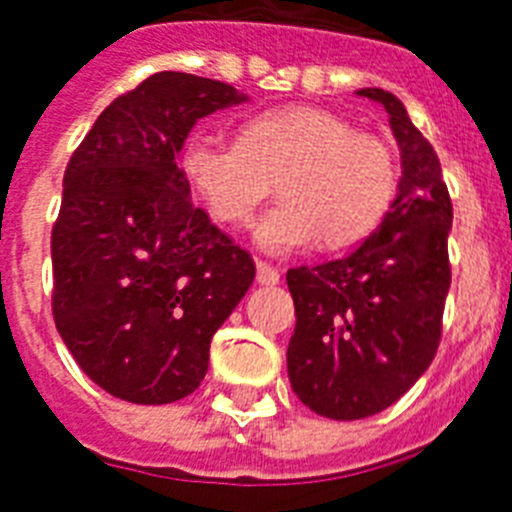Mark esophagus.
<instances>
[{
	"label": "esophagus",
	"instance_id": "esophagus-1",
	"mask_svg": "<svg viewBox=\"0 0 512 512\" xmlns=\"http://www.w3.org/2000/svg\"><path fill=\"white\" fill-rule=\"evenodd\" d=\"M256 282H259V285H277V282H280V272H277L272 264L259 261V264H256Z\"/></svg>",
	"mask_w": 512,
	"mask_h": 512
}]
</instances>
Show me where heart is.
Listing matches in <instances>:
<instances>
[{
	"instance_id": "b5f03b06",
	"label": "heart",
	"mask_w": 512,
	"mask_h": 512,
	"mask_svg": "<svg viewBox=\"0 0 512 512\" xmlns=\"http://www.w3.org/2000/svg\"><path fill=\"white\" fill-rule=\"evenodd\" d=\"M180 172L214 222L248 225L274 183L282 201L253 230L261 251L282 256L322 240L348 248L387 217L398 190V162L379 135L324 109H280L253 117L240 141L190 135Z\"/></svg>"
}]
</instances>
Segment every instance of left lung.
I'll return each instance as SVG.
<instances>
[{
	"label": "left lung",
	"mask_w": 512,
	"mask_h": 512,
	"mask_svg": "<svg viewBox=\"0 0 512 512\" xmlns=\"http://www.w3.org/2000/svg\"><path fill=\"white\" fill-rule=\"evenodd\" d=\"M358 96L390 114L403 164L398 196L356 251L287 272L298 319L287 377L303 405L335 421L374 416L411 390L437 356L450 290L453 204L432 143L398 96Z\"/></svg>",
	"instance_id": "obj_1"
}]
</instances>
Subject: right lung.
<instances>
[{
  "label": "right lung",
  "mask_w": 512,
  "mask_h": 512,
  "mask_svg": "<svg viewBox=\"0 0 512 512\" xmlns=\"http://www.w3.org/2000/svg\"><path fill=\"white\" fill-rule=\"evenodd\" d=\"M240 101L227 83L164 70L117 96L70 156L52 314L80 369L114 398L164 405L196 390L211 337L256 277L177 167L193 125Z\"/></svg>",
  "instance_id": "1"
}]
</instances>
